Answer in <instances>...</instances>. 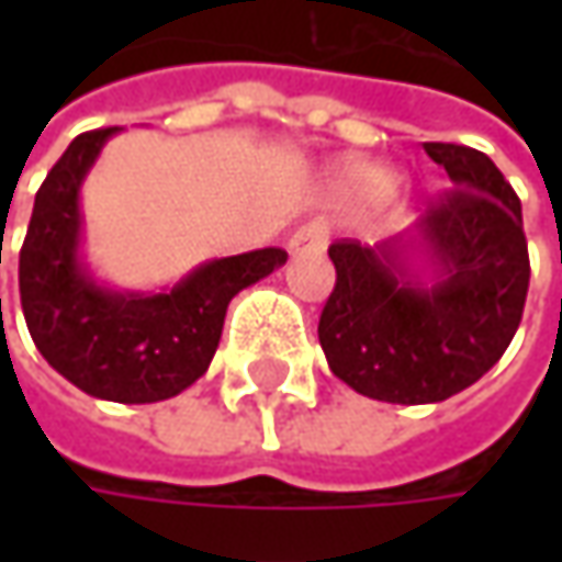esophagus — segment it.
I'll return each mask as SVG.
<instances>
[{
  "label": "esophagus",
  "mask_w": 562,
  "mask_h": 562,
  "mask_svg": "<svg viewBox=\"0 0 562 562\" xmlns=\"http://www.w3.org/2000/svg\"><path fill=\"white\" fill-rule=\"evenodd\" d=\"M325 240H328L325 227L313 222V225H303L300 231H293L291 240H288V249H291V256H306V252L325 249Z\"/></svg>",
  "instance_id": "obj_1"
}]
</instances>
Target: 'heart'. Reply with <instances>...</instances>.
<instances>
[{"mask_svg":"<svg viewBox=\"0 0 562 562\" xmlns=\"http://www.w3.org/2000/svg\"><path fill=\"white\" fill-rule=\"evenodd\" d=\"M347 187L353 193H362V196H378V193H384L391 187V175L384 168H372V165L353 168L350 178H347Z\"/></svg>","mask_w":562,"mask_h":562,"instance_id":"b5f03b06","label":"heart"}]
</instances>
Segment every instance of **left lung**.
Returning <instances> with one entry per match:
<instances>
[{
	"mask_svg": "<svg viewBox=\"0 0 562 562\" xmlns=\"http://www.w3.org/2000/svg\"><path fill=\"white\" fill-rule=\"evenodd\" d=\"M453 190L375 247L328 249L337 284L318 344L328 369L384 403H441L504 357L529 293L522 205L485 153L425 143Z\"/></svg>",
	"mask_w": 562,
	"mask_h": 562,
	"instance_id": "1",
	"label": "left lung"
}]
</instances>
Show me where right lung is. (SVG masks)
<instances>
[{
    "label": "right lung",
    "instance_id": "1",
    "mask_svg": "<svg viewBox=\"0 0 562 562\" xmlns=\"http://www.w3.org/2000/svg\"><path fill=\"white\" fill-rule=\"evenodd\" d=\"M121 127L80 134L33 200L18 284L33 344L83 394L112 403L178 397L205 375L227 303L288 262L278 247L200 262L162 291L102 281L83 249L80 190Z\"/></svg>",
    "mask_w": 562,
    "mask_h": 562
}]
</instances>
